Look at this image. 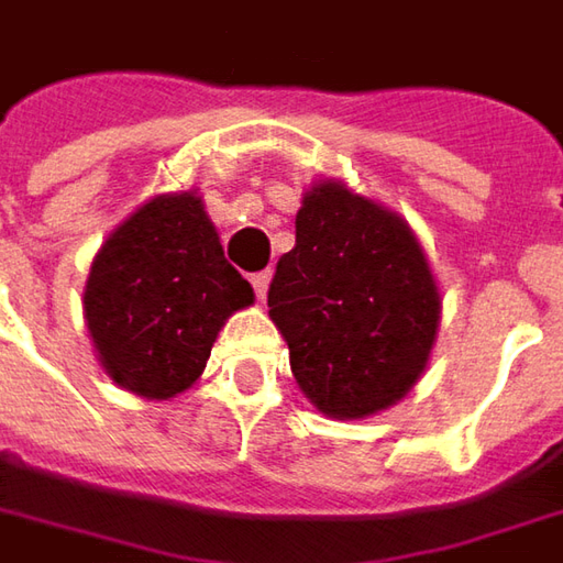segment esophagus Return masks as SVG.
Segmentation results:
<instances>
[{
  "mask_svg": "<svg viewBox=\"0 0 563 563\" xmlns=\"http://www.w3.org/2000/svg\"><path fill=\"white\" fill-rule=\"evenodd\" d=\"M269 278H273V273L251 275V285H254L256 297H260V300H263V297H266V290H269Z\"/></svg>",
  "mask_w": 563,
  "mask_h": 563,
  "instance_id": "34e87169",
  "label": "esophagus"
}]
</instances>
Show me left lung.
Here are the masks:
<instances>
[{"instance_id":"1","label":"left lung","mask_w":563,"mask_h":563,"mask_svg":"<svg viewBox=\"0 0 563 563\" xmlns=\"http://www.w3.org/2000/svg\"><path fill=\"white\" fill-rule=\"evenodd\" d=\"M269 316L312 406L365 418L421 378L440 294L406 222L341 183H319L297 213L294 251L275 266Z\"/></svg>"}]
</instances>
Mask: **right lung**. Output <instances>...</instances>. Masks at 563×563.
Masks as SVG:
<instances>
[{"mask_svg": "<svg viewBox=\"0 0 563 563\" xmlns=\"http://www.w3.org/2000/svg\"><path fill=\"white\" fill-rule=\"evenodd\" d=\"M254 288L222 254L198 195L139 207L98 251L82 294L104 372L132 394L169 399L201 378L225 319Z\"/></svg>", "mask_w": 563, "mask_h": 563, "instance_id": "obj_1", "label": "right lung"}]
</instances>
